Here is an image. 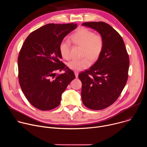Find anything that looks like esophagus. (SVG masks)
<instances>
[{
  "mask_svg": "<svg viewBox=\"0 0 147 147\" xmlns=\"http://www.w3.org/2000/svg\"><path fill=\"white\" fill-rule=\"evenodd\" d=\"M74 74H75L76 77V78H78V72L77 71H74Z\"/></svg>",
  "mask_w": 147,
  "mask_h": 147,
  "instance_id": "1",
  "label": "esophagus"
}]
</instances>
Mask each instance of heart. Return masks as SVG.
<instances>
[{
	"instance_id": "b5f03b06",
	"label": "heart",
	"mask_w": 147,
	"mask_h": 147,
	"mask_svg": "<svg viewBox=\"0 0 147 147\" xmlns=\"http://www.w3.org/2000/svg\"><path fill=\"white\" fill-rule=\"evenodd\" d=\"M71 42L82 47L81 59H73L70 61L68 67L74 71H81L91 65V61H95L100 57L104 47V39L99 33H94L87 28H82L70 36ZM59 51L61 56L69 60L71 57V44L69 41L62 40L59 44Z\"/></svg>"
}]
</instances>
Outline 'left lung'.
Wrapping results in <instances>:
<instances>
[{
    "label": "left lung",
    "mask_w": 147,
    "mask_h": 147,
    "mask_svg": "<svg viewBox=\"0 0 147 147\" xmlns=\"http://www.w3.org/2000/svg\"><path fill=\"white\" fill-rule=\"evenodd\" d=\"M82 26L96 30L104 39L101 55L89 70L81 72V98L84 105L102 110L119 97L128 79L129 57L120 35L110 25L102 22H87Z\"/></svg>",
    "instance_id": "1"
}]
</instances>
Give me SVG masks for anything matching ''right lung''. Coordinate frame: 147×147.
Masks as SVG:
<instances>
[{"instance_id": "right-lung-1", "label": "right lung", "mask_w": 147, "mask_h": 147, "mask_svg": "<svg viewBox=\"0 0 147 147\" xmlns=\"http://www.w3.org/2000/svg\"><path fill=\"white\" fill-rule=\"evenodd\" d=\"M77 24H48L26 39L18 57L19 83L23 94L35 108L49 111L57 107L61 94L76 76L61 60L59 47ZM67 71L55 75L59 70Z\"/></svg>"}]
</instances>
